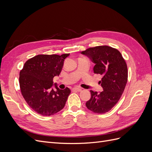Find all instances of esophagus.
I'll return each mask as SVG.
<instances>
[{"mask_svg":"<svg viewBox=\"0 0 152 152\" xmlns=\"http://www.w3.org/2000/svg\"><path fill=\"white\" fill-rule=\"evenodd\" d=\"M72 91H82V88H80V87H73V88L72 89Z\"/></svg>","mask_w":152,"mask_h":152,"instance_id":"1","label":"esophagus"}]
</instances>
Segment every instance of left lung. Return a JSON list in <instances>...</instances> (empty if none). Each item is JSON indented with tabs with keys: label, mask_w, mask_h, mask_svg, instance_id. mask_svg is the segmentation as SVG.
Segmentation results:
<instances>
[{
	"label": "left lung",
	"mask_w": 152,
	"mask_h": 152,
	"mask_svg": "<svg viewBox=\"0 0 152 152\" xmlns=\"http://www.w3.org/2000/svg\"><path fill=\"white\" fill-rule=\"evenodd\" d=\"M81 54L95 64L94 73L103 76L99 82L103 91L98 93L91 90L86 107L96 113H107L117 103L126 87L128 72L125 59L117 49L108 45L90 48Z\"/></svg>",
	"instance_id": "1"
}]
</instances>
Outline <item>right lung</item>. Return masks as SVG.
Listing matches in <instances>:
<instances>
[{"instance_id": "1", "label": "right lung", "mask_w": 152, "mask_h": 152, "mask_svg": "<svg viewBox=\"0 0 152 152\" xmlns=\"http://www.w3.org/2000/svg\"><path fill=\"white\" fill-rule=\"evenodd\" d=\"M70 54H39L27 60L20 72L21 94L29 107L43 116H50L61 110L70 89H59L53 78L59 76L64 60ZM57 89L54 90L52 87Z\"/></svg>"}]
</instances>
